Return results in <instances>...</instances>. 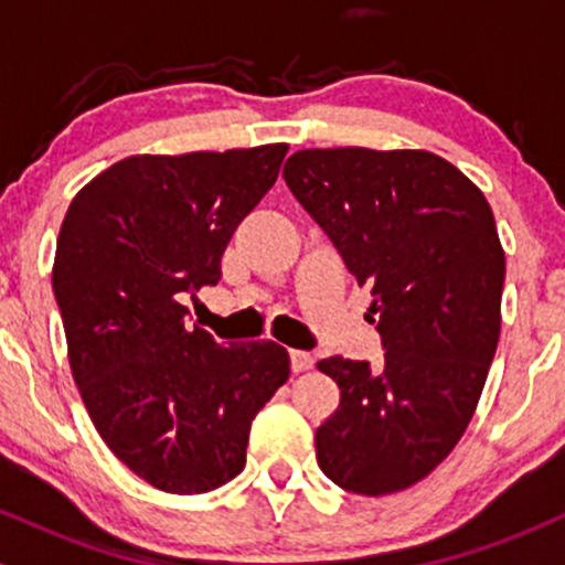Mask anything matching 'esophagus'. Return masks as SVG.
<instances>
[{"mask_svg": "<svg viewBox=\"0 0 565 565\" xmlns=\"http://www.w3.org/2000/svg\"><path fill=\"white\" fill-rule=\"evenodd\" d=\"M289 361H291V372H295V374L308 372V369L313 366V355L305 353V350H291Z\"/></svg>", "mask_w": 565, "mask_h": 565, "instance_id": "1", "label": "esophagus"}]
</instances>
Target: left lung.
Here are the masks:
<instances>
[{
    "label": "left lung",
    "instance_id": "8db88e82",
    "mask_svg": "<svg viewBox=\"0 0 565 565\" xmlns=\"http://www.w3.org/2000/svg\"><path fill=\"white\" fill-rule=\"evenodd\" d=\"M284 180L372 287L385 350L380 369L319 361L340 387L316 430L319 468L353 494L408 489L462 438L497 353L504 252L489 201L430 151L308 148Z\"/></svg>",
    "mask_w": 565,
    "mask_h": 565
}]
</instances>
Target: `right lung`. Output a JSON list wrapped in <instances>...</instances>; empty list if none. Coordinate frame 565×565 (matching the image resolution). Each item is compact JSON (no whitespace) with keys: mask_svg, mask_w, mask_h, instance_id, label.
I'll use <instances>...</instances> for the list:
<instances>
[{"mask_svg":"<svg viewBox=\"0 0 565 565\" xmlns=\"http://www.w3.org/2000/svg\"><path fill=\"white\" fill-rule=\"evenodd\" d=\"M287 146L116 161L71 201L53 291L95 430L153 489L204 494L246 465L257 412L289 380L276 342L220 345L188 329L185 297L215 287L238 223Z\"/></svg>","mask_w":565,"mask_h":565,"instance_id":"obj_1","label":"right lung"}]
</instances>
